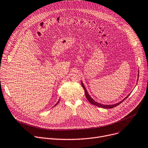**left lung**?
<instances>
[{
    "mask_svg": "<svg viewBox=\"0 0 148 148\" xmlns=\"http://www.w3.org/2000/svg\"><path fill=\"white\" fill-rule=\"evenodd\" d=\"M138 75H139V74H138ZM138 78H139V77H138ZM82 82V87H83V88L84 90V93H85L86 97L87 99L88 100V101H89L91 104H93V105L99 107H101V108H103V109H112V108H113V107H116L117 106L119 105L120 103H122L125 100H126V99L129 96V95H130V93L129 95H128L124 99H123L122 100H121L120 101H119V102H118V103H117L113 104H101V103H99L96 101L94 99H92V98L89 95V94H88V91H87L86 88L85 86H84V84L83 83V82Z\"/></svg>",
    "mask_w": 148,
    "mask_h": 148,
    "instance_id": "left-lung-1",
    "label": "left lung"
}]
</instances>
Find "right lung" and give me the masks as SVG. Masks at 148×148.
<instances>
[{"label": "right lung", "instance_id": "add662e5", "mask_svg": "<svg viewBox=\"0 0 148 148\" xmlns=\"http://www.w3.org/2000/svg\"><path fill=\"white\" fill-rule=\"evenodd\" d=\"M59 101H60V100H58V102H57V103H56V105H55V106H56V105H57V104H58V103H59Z\"/></svg>", "mask_w": 148, "mask_h": 148}]
</instances>
